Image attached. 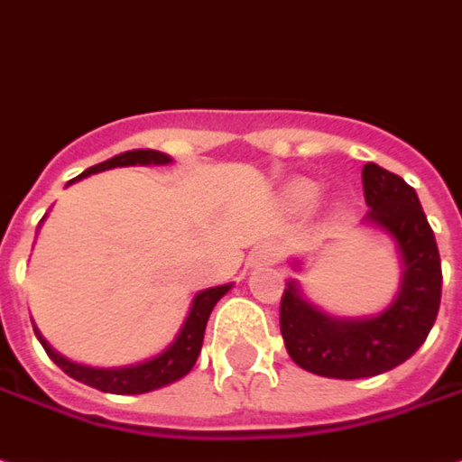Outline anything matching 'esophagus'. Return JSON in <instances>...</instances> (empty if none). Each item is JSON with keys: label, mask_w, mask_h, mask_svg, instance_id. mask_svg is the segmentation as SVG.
I'll return each instance as SVG.
<instances>
[{"label": "esophagus", "mask_w": 462, "mask_h": 462, "mask_svg": "<svg viewBox=\"0 0 462 462\" xmlns=\"http://www.w3.org/2000/svg\"><path fill=\"white\" fill-rule=\"evenodd\" d=\"M260 257H263L265 263H275V260H281V247H278V245H265V247L260 250Z\"/></svg>", "instance_id": "1"}]
</instances>
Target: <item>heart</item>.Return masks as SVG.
I'll use <instances>...</instances> for the list:
<instances>
[{
	"instance_id": "obj_1",
	"label": "heart",
	"mask_w": 462,
	"mask_h": 462,
	"mask_svg": "<svg viewBox=\"0 0 462 462\" xmlns=\"http://www.w3.org/2000/svg\"><path fill=\"white\" fill-rule=\"evenodd\" d=\"M291 197L300 202V205H309L313 202L316 197H319V187L313 184V181H296L293 187H291Z\"/></svg>"
}]
</instances>
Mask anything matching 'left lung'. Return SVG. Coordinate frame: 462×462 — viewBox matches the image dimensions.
Returning <instances> with one entry per match:
<instances>
[{
  "instance_id": "1",
  "label": "left lung",
  "mask_w": 462,
  "mask_h": 462,
  "mask_svg": "<svg viewBox=\"0 0 462 462\" xmlns=\"http://www.w3.org/2000/svg\"><path fill=\"white\" fill-rule=\"evenodd\" d=\"M366 219L392 235L402 257L400 293L369 319H334L300 296L296 281L281 298V334L291 359L313 374L362 379L400 366L428 338L442 293L440 253L415 189L402 177L364 164Z\"/></svg>"
}]
</instances>
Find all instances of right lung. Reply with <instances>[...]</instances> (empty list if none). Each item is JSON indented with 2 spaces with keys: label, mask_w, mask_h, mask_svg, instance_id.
Instances as JSON below:
<instances>
[{
  "label": "right lung",
  "mask_w": 462,
  "mask_h": 462,
  "mask_svg": "<svg viewBox=\"0 0 462 462\" xmlns=\"http://www.w3.org/2000/svg\"><path fill=\"white\" fill-rule=\"evenodd\" d=\"M171 162V156H166L162 152H152V149H136V152H125L113 156L103 164H96L86 169L80 177H75L73 181L90 174H98L106 169H116V166H164ZM45 219V217H42ZM232 285H217V288H207L199 291L194 300H191L189 316L187 321L181 323L177 338L166 346L162 354H156L153 359H146L141 364H131V366H118V369H96V366H83V364H75L65 356H60L58 351L47 344L42 334L34 328V334L40 338L42 349L47 351V356L58 364L60 369L68 376H73L78 382H83L88 387H96L100 392H111V394H143V392H152V389L166 387L171 382H177L184 374H189L191 366L197 362L199 351H202V341H205V328L207 319L212 309L217 306V300Z\"/></svg>",
  "instance_id": "add662e5"
}]
</instances>
